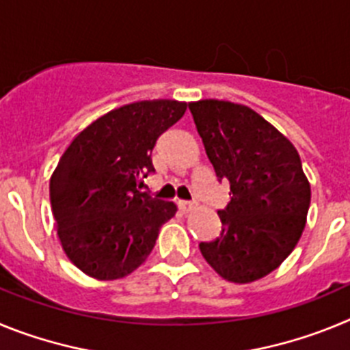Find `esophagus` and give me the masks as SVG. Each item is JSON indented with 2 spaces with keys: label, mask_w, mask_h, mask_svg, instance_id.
Returning a JSON list of instances; mask_svg holds the SVG:
<instances>
[{
  "label": "esophagus",
  "mask_w": 350,
  "mask_h": 350,
  "mask_svg": "<svg viewBox=\"0 0 350 350\" xmlns=\"http://www.w3.org/2000/svg\"><path fill=\"white\" fill-rule=\"evenodd\" d=\"M193 206H194L193 202H178V208H180L182 212H189Z\"/></svg>",
  "instance_id": "esophagus-1"
}]
</instances>
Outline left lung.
<instances>
[{
	"instance_id": "8db88e82",
	"label": "left lung",
	"mask_w": 350,
	"mask_h": 350,
	"mask_svg": "<svg viewBox=\"0 0 350 350\" xmlns=\"http://www.w3.org/2000/svg\"><path fill=\"white\" fill-rule=\"evenodd\" d=\"M217 182L230 184L219 210L221 237L202 242L210 267L231 282L258 280L293 252L305 228L310 184L296 148L261 116L230 101L189 103Z\"/></svg>"
}]
</instances>
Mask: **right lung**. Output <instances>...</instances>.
I'll use <instances>...</instances> for the list:
<instances>
[{
    "label": "right lung",
    "mask_w": 350,
    "mask_h": 350,
    "mask_svg": "<svg viewBox=\"0 0 350 350\" xmlns=\"http://www.w3.org/2000/svg\"><path fill=\"white\" fill-rule=\"evenodd\" d=\"M187 105L138 101L94 120L71 142L51 178V205L70 261L89 277H126L145 261L173 203L142 193L152 148Z\"/></svg>",
    "instance_id": "obj_1"
}]
</instances>
